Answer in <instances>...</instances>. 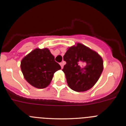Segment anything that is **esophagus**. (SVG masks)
<instances>
[{
    "instance_id": "obj_1",
    "label": "esophagus",
    "mask_w": 126,
    "mask_h": 126,
    "mask_svg": "<svg viewBox=\"0 0 126 126\" xmlns=\"http://www.w3.org/2000/svg\"><path fill=\"white\" fill-rule=\"evenodd\" d=\"M60 65H61V68H63V63H60Z\"/></svg>"
}]
</instances>
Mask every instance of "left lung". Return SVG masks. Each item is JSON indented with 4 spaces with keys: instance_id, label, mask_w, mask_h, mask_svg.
<instances>
[{
    "instance_id": "8db88e82",
    "label": "left lung",
    "mask_w": 126,
    "mask_h": 126,
    "mask_svg": "<svg viewBox=\"0 0 126 126\" xmlns=\"http://www.w3.org/2000/svg\"><path fill=\"white\" fill-rule=\"evenodd\" d=\"M63 60L66 64L63 71L68 85L78 92L91 89L99 80L104 69L101 56L81 43L69 47Z\"/></svg>"
}]
</instances>
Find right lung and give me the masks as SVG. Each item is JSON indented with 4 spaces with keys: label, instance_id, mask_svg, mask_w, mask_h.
<instances>
[{
    "label": "right lung",
    "instance_id": "right-lung-1",
    "mask_svg": "<svg viewBox=\"0 0 126 126\" xmlns=\"http://www.w3.org/2000/svg\"><path fill=\"white\" fill-rule=\"evenodd\" d=\"M21 69L28 83L36 88L44 89L61 67L47 48H37L22 59Z\"/></svg>",
    "mask_w": 126,
    "mask_h": 126
}]
</instances>
